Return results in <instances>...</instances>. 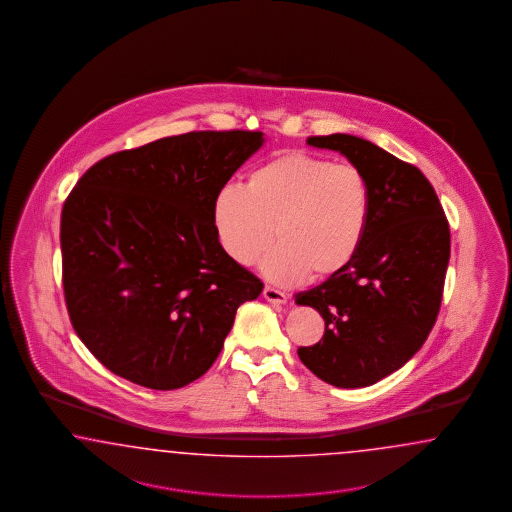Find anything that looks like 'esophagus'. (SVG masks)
<instances>
[{"mask_svg": "<svg viewBox=\"0 0 512 512\" xmlns=\"http://www.w3.org/2000/svg\"><path fill=\"white\" fill-rule=\"evenodd\" d=\"M263 296L272 304H285L287 302V295L281 293L278 289H274V287H264Z\"/></svg>", "mask_w": 512, "mask_h": 512, "instance_id": "34e87169", "label": "esophagus"}]
</instances>
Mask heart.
Here are the masks:
<instances>
[{
  "mask_svg": "<svg viewBox=\"0 0 512 512\" xmlns=\"http://www.w3.org/2000/svg\"><path fill=\"white\" fill-rule=\"evenodd\" d=\"M370 219V187L353 165L285 152L248 174L246 187L227 184L212 202V223L223 251L266 279L289 285L306 276L326 279L353 261Z\"/></svg>",
  "mask_w": 512,
  "mask_h": 512,
  "instance_id": "1",
  "label": "heart"
}]
</instances>
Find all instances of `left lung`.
<instances>
[{"label":"left lung","instance_id":"left-lung-1","mask_svg":"<svg viewBox=\"0 0 512 512\" xmlns=\"http://www.w3.org/2000/svg\"><path fill=\"white\" fill-rule=\"evenodd\" d=\"M364 174L370 219L353 261L296 293L325 319L323 340L300 347L304 366L328 385L370 387L400 370L432 332L450 259L445 212L426 176L355 135L310 137Z\"/></svg>","mask_w":512,"mask_h":512}]
</instances>
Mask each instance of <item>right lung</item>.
<instances>
[{"label":"right lung","mask_w":512,"mask_h":512,"mask_svg":"<svg viewBox=\"0 0 512 512\" xmlns=\"http://www.w3.org/2000/svg\"><path fill=\"white\" fill-rule=\"evenodd\" d=\"M261 131H193L109 155L63 204V293L78 338L110 372L174 390L216 362L261 279L223 251L212 202Z\"/></svg>","instance_id":"right-lung-1"}]
</instances>
